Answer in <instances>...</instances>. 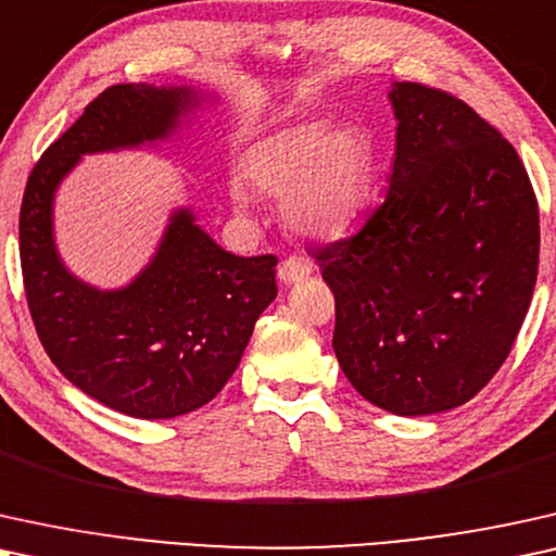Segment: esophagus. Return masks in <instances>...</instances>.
<instances>
[{
  "instance_id": "obj_1",
  "label": "esophagus",
  "mask_w": 556,
  "mask_h": 556,
  "mask_svg": "<svg viewBox=\"0 0 556 556\" xmlns=\"http://www.w3.org/2000/svg\"><path fill=\"white\" fill-rule=\"evenodd\" d=\"M313 274V262L307 256H287L285 262L277 266V277L285 285H298L302 279H307Z\"/></svg>"
}]
</instances>
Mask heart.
Instances as JSON below:
<instances>
[{"mask_svg":"<svg viewBox=\"0 0 556 556\" xmlns=\"http://www.w3.org/2000/svg\"><path fill=\"white\" fill-rule=\"evenodd\" d=\"M243 180L266 198H282L285 220L313 239H338L364 218L374 198V152L355 129L325 122L279 129L251 144ZM243 205V190H233Z\"/></svg>","mask_w":556,"mask_h":556,"instance_id":"obj_1","label":"heart"}]
</instances>
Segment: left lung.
<instances>
[{
    "label": "left lung",
    "instance_id": "obj_1",
    "mask_svg": "<svg viewBox=\"0 0 556 556\" xmlns=\"http://www.w3.org/2000/svg\"><path fill=\"white\" fill-rule=\"evenodd\" d=\"M394 173L353 236L315 251L338 364L381 409L470 402L508 358L539 269V205L514 144L453 93L394 84Z\"/></svg>",
    "mask_w": 556,
    "mask_h": 556
}]
</instances>
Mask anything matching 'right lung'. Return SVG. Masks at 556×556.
<instances>
[{
  "label": "right lung",
  "instance_id": "add662e5",
  "mask_svg": "<svg viewBox=\"0 0 556 556\" xmlns=\"http://www.w3.org/2000/svg\"><path fill=\"white\" fill-rule=\"evenodd\" d=\"M190 106V88L109 86L42 152L22 195L20 264L37 338L73 387L137 419L180 417L226 387L277 298V256L224 251L180 208L135 282L101 292L58 256L53 195L80 154L165 139Z\"/></svg>",
  "mask_w": 556,
  "mask_h": 556
}]
</instances>
